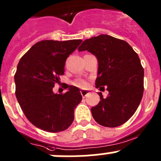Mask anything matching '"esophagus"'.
I'll use <instances>...</instances> for the list:
<instances>
[{
    "mask_svg": "<svg viewBox=\"0 0 161 161\" xmlns=\"http://www.w3.org/2000/svg\"><path fill=\"white\" fill-rule=\"evenodd\" d=\"M88 93H89V92H87V91H86V90H80V94H81V95H82L83 98H85V96Z\"/></svg>",
    "mask_w": 161,
    "mask_h": 161,
    "instance_id": "34e87169",
    "label": "esophagus"
}]
</instances>
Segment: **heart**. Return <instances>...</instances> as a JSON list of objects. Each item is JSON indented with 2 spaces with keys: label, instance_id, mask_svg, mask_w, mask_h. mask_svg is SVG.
Instances as JSON below:
<instances>
[{
  "label": "heart",
  "instance_id": "obj_1",
  "mask_svg": "<svg viewBox=\"0 0 161 161\" xmlns=\"http://www.w3.org/2000/svg\"><path fill=\"white\" fill-rule=\"evenodd\" d=\"M77 85L79 86V87H84L87 86V83L85 82V81L84 80H80L79 81L78 83H77Z\"/></svg>",
  "mask_w": 161,
  "mask_h": 161
}]
</instances>
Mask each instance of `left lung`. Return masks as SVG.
Wrapping results in <instances>:
<instances>
[{
  "instance_id": "8db88e82",
  "label": "left lung",
  "mask_w": 161,
  "mask_h": 161,
  "mask_svg": "<svg viewBox=\"0 0 161 161\" xmlns=\"http://www.w3.org/2000/svg\"><path fill=\"white\" fill-rule=\"evenodd\" d=\"M98 60L97 88L106 86L109 95L92 108L95 121L102 126L115 128L128 121L140 104L144 91V69L138 54L128 43L101 34L87 39L78 47Z\"/></svg>"
}]
</instances>
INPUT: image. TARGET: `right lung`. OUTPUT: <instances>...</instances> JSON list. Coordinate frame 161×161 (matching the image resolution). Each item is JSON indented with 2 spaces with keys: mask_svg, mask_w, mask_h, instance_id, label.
<instances>
[{
  "mask_svg": "<svg viewBox=\"0 0 161 161\" xmlns=\"http://www.w3.org/2000/svg\"><path fill=\"white\" fill-rule=\"evenodd\" d=\"M81 40L36 43L19 62L15 74V95L30 123L43 131L59 132L74 119V109L82 100L80 89L69 86L65 94H55V83L64 74L67 57Z\"/></svg>",
  "mask_w": 161,
  "mask_h": 161,
  "instance_id": "1",
  "label": "right lung"
}]
</instances>
